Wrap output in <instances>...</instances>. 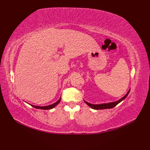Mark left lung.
Here are the masks:
<instances>
[{
  "instance_id": "8db88e82",
  "label": "left lung",
  "mask_w": 150,
  "mask_h": 150,
  "mask_svg": "<svg viewBox=\"0 0 150 150\" xmlns=\"http://www.w3.org/2000/svg\"><path fill=\"white\" fill-rule=\"evenodd\" d=\"M129 90L128 91V93H127L122 98L119 99V100H117L115 102H113V103H105V104H92L91 103H89L88 102L85 101L84 102L86 103V104H88L90 108H91L92 109H94V110H104V109H110V108H113V107L116 106L117 105L120 103L121 101H122L123 100L125 99L126 98V97L128 96V95L129 93Z\"/></svg>"
}]
</instances>
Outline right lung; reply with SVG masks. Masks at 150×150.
<instances>
[{
    "label": "right lung",
    "mask_w": 150,
    "mask_h": 150,
    "mask_svg": "<svg viewBox=\"0 0 150 150\" xmlns=\"http://www.w3.org/2000/svg\"><path fill=\"white\" fill-rule=\"evenodd\" d=\"M60 99H61V97L59 98V100L58 101H57L56 103H55L54 104H52L51 105H48V106H34V105H31V106H33L35 108H38V109H41V110H50V109H52L54 107H55L57 104H58L60 101Z\"/></svg>",
    "instance_id": "add662e5"
}]
</instances>
